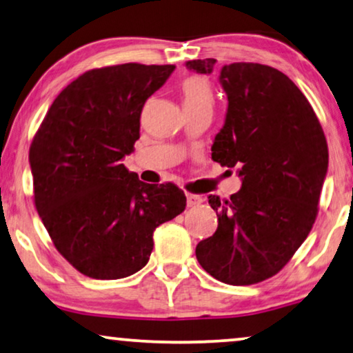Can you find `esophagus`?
Wrapping results in <instances>:
<instances>
[{"mask_svg": "<svg viewBox=\"0 0 353 353\" xmlns=\"http://www.w3.org/2000/svg\"><path fill=\"white\" fill-rule=\"evenodd\" d=\"M203 203V198L198 196V195H193V193H187V205L190 208H195V206H200Z\"/></svg>", "mask_w": 353, "mask_h": 353, "instance_id": "obj_1", "label": "esophagus"}]
</instances>
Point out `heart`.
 <instances>
[{
    "label": "heart",
    "mask_w": 353,
    "mask_h": 353,
    "mask_svg": "<svg viewBox=\"0 0 353 353\" xmlns=\"http://www.w3.org/2000/svg\"><path fill=\"white\" fill-rule=\"evenodd\" d=\"M183 108H210L214 105V94L205 78L192 77L182 84Z\"/></svg>",
    "instance_id": "1"
}]
</instances>
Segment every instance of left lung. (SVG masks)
<instances>
[{"label": "left lung", "mask_w": 353, "mask_h": 353, "mask_svg": "<svg viewBox=\"0 0 353 353\" xmlns=\"http://www.w3.org/2000/svg\"><path fill=\"white\" fill-rule=\"evenodd\" d=\"M216 59L185 62L211 75ZM225 121L211 158L238 168L230 200L210 195L217 230L196 245V259L227 285H254L278 274L314 225L327 172V145L314 108L276 68L235 62L221 68Z\"/></svg>", "instance_id": "1"}]
</instances>
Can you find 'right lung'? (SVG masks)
<instances>
[{
	"instance_id": "1",
	"label": "right lung",
	"mask_w": 353,
	"mask_h": 353,
	"mask_svg": "<svg viewBox=\"0 0 353 353\" xmlns=\"http://www.w3.org/2000/svg\"><path fill=\"white\" fill-rule=\"evenodd\" d=\"M176 65L89 70L56 97L30 147L34 206L57 251L83 275L118 280L145 267L153 232L185 210L174 183H145L123 160L141 113Z\"/></svg>"
}]
</instances>
